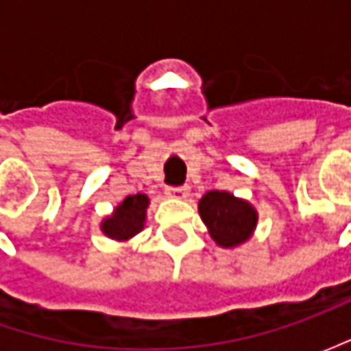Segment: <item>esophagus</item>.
<instances>
[{
  "label": "esophagus",
  "mask_w": 351,
  "mask_h": 351,
  "mask_svg": "<svg viewBox=\"0 0 351 351\" xmlns=\"http://www.w3.org/2000/svg\"><path fill=\"white\" fill-rule=\"evenodd\" d=\"M166 195L173 197V199H185L189 195V187L187 185H182V187H168L166 189Z\"/></svg>",
  "instance_id": "34e87169"
}]
</instances>
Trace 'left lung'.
<instances>
[{"mask_svg": "<svg viewBox=\"0 0 351 351\" xmlns=\"http://www.w3.org/2000/svg\"><path fill=\"white\" fill-rule=\"evenodd\" d=\"M199 215L210 238L223 248H236L246 242L258 223V213L248 201L228 191L205 193L199 201Z\"/></svg>", "mask_w": 351, "mask_h": 351, "instance_id": "obj_1", "label": "left lung"}]
</instances>
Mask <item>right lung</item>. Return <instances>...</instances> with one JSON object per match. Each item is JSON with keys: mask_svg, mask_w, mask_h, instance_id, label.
Here are the masks:
<instances>
[{"mask_svg": "<svg viewBox=\"0 0 351 351\" xmlns=\"http://www.w3.org/2000/svg\"><path fill=\"white\" fill-rule=\"evenodd\" d=\"M148 197L142 195H128L115 210L111 217L103 219L101 230L103 234L109 236L111 240L125 242L134 234H138L144 228L146 221V209H148Z\"/></svg>", "mask_w": 351, "mask_h": 351, "instance_id": "1", "label": "right lung"}]
</instances>
